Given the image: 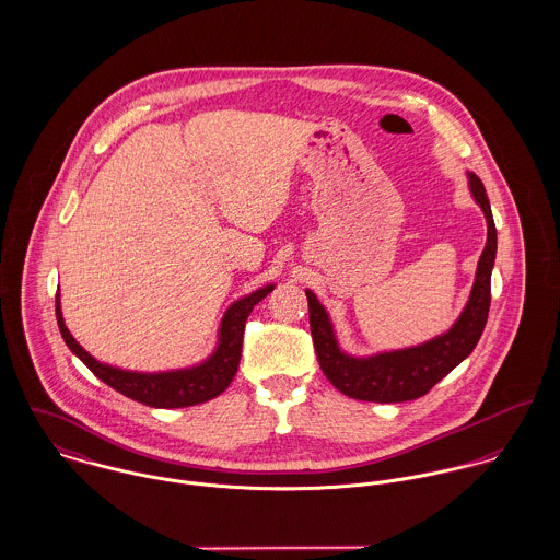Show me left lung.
I'll use <instances>...</instances> for the list:
<instances>
[{
  "instance_id": "left-lung-1",
  "label": "left lung",
  "mask_w": 560,
  "mask_h": 560,
  "mask_svg": "<svg viewBox=\"0 0 560 560\" xmlns=\"http://www.w3.org/2000/svg\"><path fill=\"white\" fill-rule=\"evenodd\" d=\"M470 191L487 220V243L480 254L479 267L470 300L457 323L442 336L400 351H388L373 358H351L340 351L331 320L313 291H306L311 331L320 371L329 384L351 399L375 402H400L427 395L444 380L462 360H466L479 342L491 302V269L495 260V224L489 198L479 176L470 174Z\"/></svg>"
}]
</instances>
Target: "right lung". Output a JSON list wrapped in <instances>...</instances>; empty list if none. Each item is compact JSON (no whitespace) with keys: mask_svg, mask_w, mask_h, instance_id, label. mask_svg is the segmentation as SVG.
<instances>
[{"mask_svg":"<svg viewBox=\"0 0 560 560\" xmlns=\"http://www.w3.org/2000/svg\"><path fill=\"white\" fill-rule=\"evenodd\" d=\"M271 291H273V284H267L265 289H258L247 298H241L226 311L220 327V345L207 362L194 369L167 371V373H133V371L114 369L94 360L67 329L62 311H60V295H56V317H58L60 334L69 345V349L101 382H105L109 388L118 390L129 399L151 405V407L172 409V407H189V405L215 399L231 386L240 369L245 320L249 317L252 308Z\"/></svg>","mask_w":560,"mask_h":560,"instance_id":"add662e5","label":"right lung"}]
</instances>
